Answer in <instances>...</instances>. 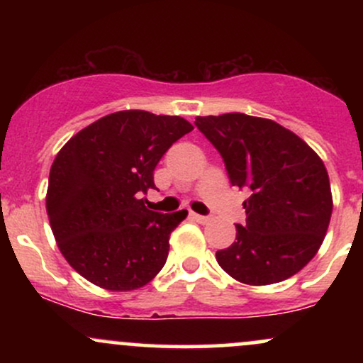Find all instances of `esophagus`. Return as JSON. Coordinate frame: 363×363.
Wrapping results in <instances>:
<instances>
[{"label":"esophagus","instance_id":"esophagus-1","mask_svg":"<svg viewBox=\"0 0 363 363\" xmlns=\"http://www.w3.org/2000/svg\"><path fill=\"white\" fill-rule=\"evenodd\" d=\"M191 216H193V218L196 220V222H199V223H206V222H210V216H206V215L191 213Z\"/></svg>","mask_w":363,"mask_h":363}]
</instances>
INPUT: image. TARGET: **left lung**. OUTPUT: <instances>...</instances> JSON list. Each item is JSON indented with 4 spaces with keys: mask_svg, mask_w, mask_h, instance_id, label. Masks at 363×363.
Returning <instances> with one entry per match:
<instances>
[{
    "mask_svg": "<svg viewBox=\"0 0 363 363\" xmlns=\"http://www.w3.org/2000/svg\"><path fill=\"white\" fill-rule=\"evenodd\" d=\"M223 158L232 186L249 189L245 223L216 261L235 280L272 285L315 256L333 211L323 160L295 133L269 119L230 112L196 118Z\"/></svg>",
    "mask_w": 363,
    "mask_h": 363,
    "instance_id": "obj_1",
    "label": "left lung"
}]
</instances>
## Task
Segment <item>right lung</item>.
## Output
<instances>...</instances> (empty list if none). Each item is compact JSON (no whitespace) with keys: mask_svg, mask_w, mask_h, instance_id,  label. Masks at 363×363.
<instances>
[{"mask_svg":"<svg viewBox=\"0 0 363 363\" xmlns=\"http://www.w3.org/2000/svg\"><path fill=\"white\" fill-rule=\"evenodd\" d=\"M193 129L179 116L121 111L82 129L49 172L45 206L66 261L106 290H135L155 278L169 256L170 232L187 210L158 213L141 196L153 170Z\"/></svg>","mask_w":363,"mask_h":363,"instance_id":"obj_1","label":"right lung"}]
</instances>
